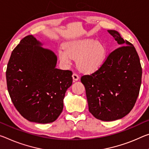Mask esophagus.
Returning <instances> with one entry per match:
<instances>
[{"instance_id": "34e87169", "label": "esophagus", "mask_w": 149, "mask_h": 149, "mask_svg": "<svg viewBox=\"0 0 149 149\" xmlns=\"http://www.w3.org/2000/svg\"><path fill=\"white\" fill-rule=\"evenodd\" d=\"M72 77H73V79H74V81H77V80H78L79 78V75L75 74V73H74V74H73Z\"/></svg>"}]
</instances>
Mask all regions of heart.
<instances>
[{
    "label": "heart",
    "instance_id": "heart-1",
    "mask_svg": "<svg viewBox=\"0 0 149 149\" xmlns=\"http://www.w3.org/2000/svg\"><path fill=\"white\" fill-rule=\"evenodd\" d=\"M59 59L65 65H69L74 58L77 59V65L86 72H95L104 63L107 56L105 45L95 39H77L68 42L65 48L58 51Z\"/></svg>",
    "mask_w": 149,
    "mask_h": 149
}]
</instances>
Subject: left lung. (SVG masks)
Here are the masks:
<instances>
[{
  "label": "left lung",
  "instance_id": "1",
  "mask_svg": "<svg viewBox=\"0 0 149 149\" xmlns=\"http://www.w3.org/2000/svg\"><path fill=\"white\" fill-rule=\"evenodd\" d=\"M108 32L119 48L113 51L101 67L83 75L89 111L103 121L120 119L130 113L138 97L142 78L140 59L133 45L116 30Z\"/></svg>",
  "mask_w": 149,
  "mask_h": 149
}]
</instances>
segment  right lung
Here are the masks:
<instances>
[{
	"label": "right lung",
	"mask_w": 149,
	"mask_h": 149,
	"mask_svg": "<svg viewBox=\"0 0 149 149\" xmlns=\"http://www.w3.org/2000/svg\"><path fill=\"white\" fill-rule=\"evenodd\" d=\"M32 35L13 49L6 72L14 105L30 122L49 123L62 112L63 99L72 84V72L56 68L57 56Z\"/></svg>",
	"instance_id": "1"
}]
</instances>
